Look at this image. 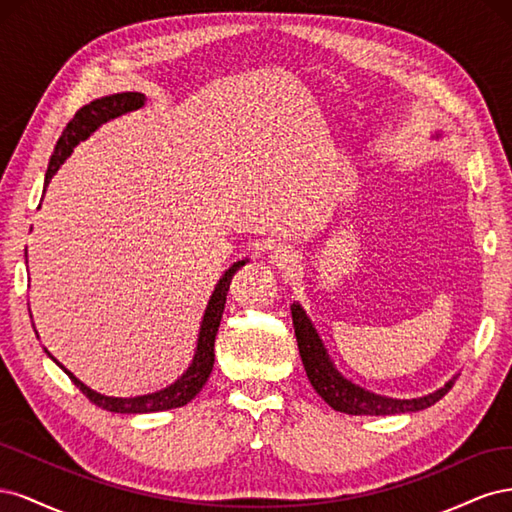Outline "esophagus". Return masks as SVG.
<instances>
[{"label": "esophagus", "instance_id": "esophagus-1", "mask_svg": "<svg viewBox=\"0 0 512 512\" xmlns=\"http://www.w3.org/2000/svg\"><path fill=\"white\" fill-rule=\"evenodd\" d=\"M269 262L280 271H294V267H297V254L288 250V247H284V245H277V247H273Z\"/></svg>", "mask_w": 512, "mask_h": 512}]
</instances>
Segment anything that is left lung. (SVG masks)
Segmentation results:
<instances>
[{"instance_id": "8db88e82", "label": "left lung", "mask_w": 512, "mask_h": 512, "mask_svg": "<svg viewBox=\"0 0 512 512\" xmlns=\"http://www.w3.org/2000/svg\"><path fill=\"white\" fill-rule=\"evenodd\" d=\"M442 136H444L442 132L433 134V138H442ZM290 312H292L294 335H297L305 374L309 382H312L314 391L337 412H346L354 416H389V414L418 412L440 401L448 391L453 389V384L457 380V376H453L433 393H427L423 397H412V399H397V397L367 391L363 386L348 380L342 371L335 367L333 359L329 356V350L324 348L322 337L318 335L314 322L305 314V309L299 303H292Z\"/></svg>"}]
</instances>
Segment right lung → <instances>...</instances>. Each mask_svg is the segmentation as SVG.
I'll return each mask as SVG.
<instances>
[{
	"instance_id": "add662e5",
	"label": "right lung",
	"mask_w": 512,
	"mask_h": 512,
	"mask_svg": "<svg viewBox=\"0 0 512 512\" xmlns=\"http://www.w3.org/2000/svg\"><path fill=\"white\" fill-rule=\"evenodd\" d=\"M145 102H147L145 94H138V91H123V94L98 98L94 102L85 104L81 111H76V115L72 117L66 130L61 132L59 141L55 145L49 168H46V175H44V190L42 192H46V188H49L51 179L55 177L61 164H64L72 156L76 145L87 141V138L102 126V123L117 119L126 113L138 111V108L145 106ZM245 262H247V258L232 262V265L220 277V282L215 284L211 297H209V303H207V309L203 314V322H200V329H198L194 359H192L190 367L185 369L173 384H168L166 389H160L156 393H147V395H136V397H108L94 389H89V386L76 378L72 371H68L64 365H61L55 356H51L49 350L44 348V352L49 354L51 359L66 371L76 389H81L83 395L89 397L91 404H96L98 408H102L106 412L147 414V412H162V410H170V408H181L200 393V389H203L205 382L211 376L213 361H215L213 344H215V335H218V327H220V320L224 314L230 280H232V275H235L245 265ZM34 331H36V327H34Z\"/></svg>"
}]
</instances>
